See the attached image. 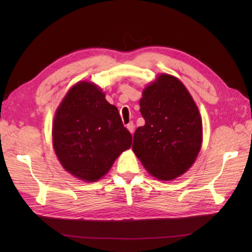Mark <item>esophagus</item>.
<instances>
[{"label": "esophagus", "mask_w": 252, "mask_h": 252, "mask_svg": "<svg viewBox=\"0 0 252 252\" xmlns=\"http://www.w3.org/2000/svg\"><path fill=\"white\" fill-rule=\"evenodd\" d=\"M126 129L131 132V134H133V132H134V123H133L132 121L127 123Z\"/></svg>", "instance_id": "obj_1"}]
</instances>
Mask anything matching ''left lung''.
I'll return each mask as SVG.
<instances>
[{
	"label": "left lung",
	"instance_id": "8db88e82",
	"mask_svg": "<svg viewBox=\"0 0 252 252\" xmlns=\"http://www.w3.org/2000/svg\"><path fill=\"white\" fill-rule=\"evenodd\" d=\"M145 125L137 127L133 152L149 173L174 180L189 170L201 148V117L178 78L161 73L143 91L140 100Z\"/></svg>",
	"mask_w": 252,
	"mask_h": 252
}]
</instances>
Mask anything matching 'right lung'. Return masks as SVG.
I'll return each mask as SVG.
<instances>
[{
	"label": "right lung",
	"instance_id": "1",
	"mask_svg": "<svg viewBox=\"0 0 252 252\" xmlns=\"http://www.w3.org/2000/svg\"><path fill=\"white\" fill-rule=\"evenodd\" d=\"M53 146L60 162L76 178L95 182L108 172L132 144L116 106L92 82H78L58 106Z\"/></svg>",
	"mask_w": 252,
	"mask_h": 252
}]
</instances>
